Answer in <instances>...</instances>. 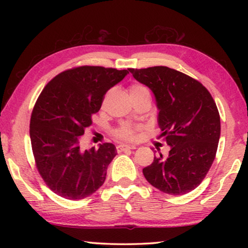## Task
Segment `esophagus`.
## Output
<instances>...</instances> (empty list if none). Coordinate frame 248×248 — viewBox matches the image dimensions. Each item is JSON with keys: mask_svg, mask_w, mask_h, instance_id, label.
<instances>
[{"mask_svg": "<svg viewBox=\"0 0 248 248\" xmlns=\"http://www.w3.org/2000/svg\"><path fill=\"white\" fill-rule=\"evenodd\" d=\"M117 152H124V151L125 150H130V149H136V146H130V145H127V144H119L117 145Z\"/></svg>", "mask_w": 248, "mask_h": 248, "instance_id": "obj_1", "label": "esophagus"}]
</instances>
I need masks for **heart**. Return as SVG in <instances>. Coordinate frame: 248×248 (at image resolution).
Returning <instances> with one entry per match:
<instances>
[{
	"mask_svg": "<svg viewBox=\"0 0 248 248\" xmlns=\"http://www.w3.org/2000/svg\"><path fill=\"white\" fill-rule=\"evenodd\" d=\"M129 92H130V95H136L140 93H149V90L148 87L142 85V84L133 83L130 85ZM142 129H143L142 125H132V124L123 123L120 124L116 129L112 130L111 134L115 139L132 141L136 139L138 137V133H139Z\"/></svg>",
	"mask_w": 248,
	"mask_h": 248,
	"instance_id": "1",
	"label": "heart"
}]
</instances>
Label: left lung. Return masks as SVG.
I'll return each mask as SVG.
<instances>
[{"mask_svg":"<svg viewBox=\"0 0 248 248\" xmlns=\"http://www.w3.org/2000/svg\"><path fill=\"white\" fill-rule=\"evenodd\" d=\"M153 92L161 136L170 146L143 169L145 179L165 194L180 196L204 179L216 158L221 124L215 99L197 79L167 66L128 69Z\"/></svg>","mask_w":248,"mask_h":248,"instance_id":"obj_1","label":"left lung"}]
</instances>
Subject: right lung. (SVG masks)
<instances>
[{
	"mask_svg": "<svg viewBox=\"0 0 248 248\" xmlns=\"http://www.w3.org/2000/svg\"><path fill=\"white\" fill-rule=\"evenodd\" d=\"M129 72L82 65L65 70L50 81L33 106L29 133L35 164L54 194L79 200L98 189L116 156L112 143L98 149L79 148L106 92Z\"/></svg>",
	"mask_w": 248,
	"mask_h": 248,
	"instance_id": "1",
	"label": "right lung"
}]
</instances>
